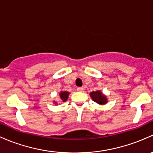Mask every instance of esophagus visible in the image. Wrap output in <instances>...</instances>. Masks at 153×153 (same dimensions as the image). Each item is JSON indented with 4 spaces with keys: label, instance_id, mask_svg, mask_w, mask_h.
<instances>
[{
    "label": "esophagus",
    "instance_id": "esophagus-1",
    "mask_svg": "<svg viewBox=\"0 0 153 153\" xmlns=\"http://www.w3.org/2000/svg\"><path fill=\"white\" fill-rule=\"evenodd\" d=\"M83 90H84V88H77V91H79V92H82L83 91Z\"/></svg>",
    "mask_w": 153,
    "mask_h": 153
}]
</instances>
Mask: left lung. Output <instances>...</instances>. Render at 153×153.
Segmentation results:
<instances>
[{
	"mask_svg": "<svg viewBox=\"0 0 153 153\" xmlns=\"http://www.w3.org/2000/svg\"><path fill=\"white\" fill-rule=\"evenodd\" d=\"M90 97H91V99H92L94 102H97L99 105H104L108 102L107 97L100 90H97V91L90 93Z\"/></svg>",
	"mask_w": 153,
	"mask_h": 153,
	"instance_id": "8db88e82",
	"label": "left lung"
}]
</instances>
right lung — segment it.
Here are the masks:
<instances>
[{
    "mask_svg": "<svg viewBox=\"0 0 153 153\" xmlns=\"http://www.w3.org/2000/svg\"><path fill=\"white\" fill-rule=\"evenodd\" d=\"M69 94H70V93H69L68 91H61L60 92H59V100H60V102H66V101L68 100V99ZM53 104L56 105L57 102H56V101H54V102H53Z\"/></svg>",
    "mask_w": 153,
    "mask_h": 153,
    "instance_id": "right-lung-1",
    "label": "right lung"
}]
</instances>
